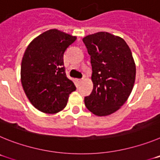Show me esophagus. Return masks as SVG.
<instances>
[{"label":"esophagus","instance_id":"1","mask_svg":"<svg viewBox=\"0 0 160 160\" xmlns=\"http://www.w3.org/2000/svg\"><path fill=\"white\" fill-rule=\"evenodd\" d=\"M77 81H78V83H81V82H82V81H83V78H80V79H78Z\"/></svg>","mask_w":160,"mask_h":160}]
</instances>
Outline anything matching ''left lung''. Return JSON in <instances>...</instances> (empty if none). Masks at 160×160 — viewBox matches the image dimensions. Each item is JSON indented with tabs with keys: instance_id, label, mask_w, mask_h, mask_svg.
<instances>
[{
	"instance_id": "left-lung-1",
	"label": "left lung",
	"mask_w": 160,
	"mask_h": 160,
	"mask_svg": "<svg viewBox=\"0 0 160 160\" xmlns=\"http://www.w3.org/2000/svg\"><path fill=\"white\" fill-rule=\"evenodd\" d=\"M90 55L92 92L85 105L97 116L117 111L128 100L135 81L136 68L131 49L120 37L98 32L82 39Z\"/></svg>"
}]
</instances>
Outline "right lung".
<instances>
[{
	"label": "right lung",
	"mask_w": 160,
	"mask_h": 160,
	"mask_svg": "<svg viewBox=\"0 0 160 160\" xmlns=\"http://www.w3.org/2000/svg\"><path fill=\"white\" fill-rule=\"evenodd\" d=\"M56 29L35 38L25 49L21 66V81L25 94L38 111L55 114L62 111L75 85L66 77L63 55L75 42Z\"/></svg>",
	"instance_id": "obj_1"
}]
</instances>
